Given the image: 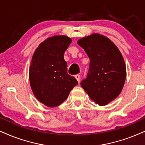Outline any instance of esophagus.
Segmentation results:
<instances>
[{"label":"esophagus","instance_id":"esophagus-1","mask_svg":"<svg viewBox=\"0 0 145 145\" xmlns=\"http://www.w3.org/2000/svg\"><path fill=\"white\" fill-rule=\"evenodd\" d=\"M75 78H76V79L77 80H78V82H80V76L79 74H77V75H75Z\"/></svg>","mask_w":145,"mask_h":145}]
</instances>
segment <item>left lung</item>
I'll return each instance as SVG.
<instances>
[{
  "label": "left lung",
  "instance_id": "8db88e82",
  "mask_svg": "<svg viewBox=\"0 0 145 145\" xmlns=\"http://www.w3.org/2000/svg\"><path fill=\"white\" fill-rule=\"evenodd\" d=\"M78 44L89 58L88 74L82 87L91 100L105 106L123 88L126 75L123 57L111 40L98 33L78 40Z\"/></svg>",
  "mask_w": 145,
  "mask_h": 145
}]
</instances>
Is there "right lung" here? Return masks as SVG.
<instances>
[{"instance_id": "obj_1", "label": "right lung", "mask_w": 145, "mask_h": 145, "mask_svg": "<svg viewBox=\"0 0 145 145\" xmlns=\"http://www.w3.org/2000/svg\"><path fill=\"white\" fill-rule=\"evenodd\" d=\"M71 43L65 35L49 37L40 44L33 56L29 81L35 96L48 107H56L66 100L78 82L67 74L63 54Z\"/></svg>"}]
</instances>
